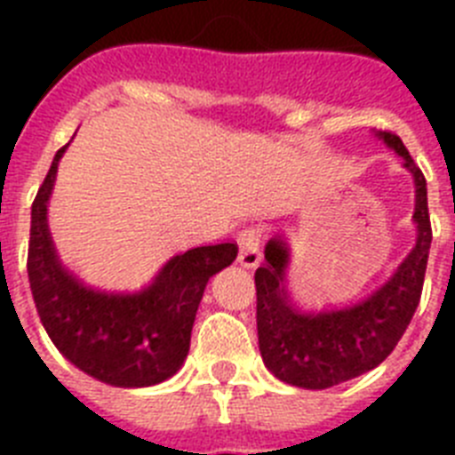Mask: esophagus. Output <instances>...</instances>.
<instances>
[{
  "label": "esophagus",
  "mask_w": 455,
  "mask_h": 455,
  "mask_svg": "<svg viewBox=\"0 0 455 455\" xmlns=\"http://www.w3.org/2000/svg\"><path fill=\"white\" fill-rule=\"evenodd\" d=\"M236 243H239V264L246 268H255L262 262V252H259V232L255 228H246L236 235Z\"/></svg>",
  "instance_id": "esophagus-1"
}]
</instances>
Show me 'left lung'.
I'll return each mask as SVG.
<instances>
[{
  "label": "left lung",
  "instance_id": "1",
  "mask_svg": "<svg viewBox=\"0 0 455 455\" xmlns=\"http://www.w3.org/2000/svg\"><path fill=\"white\" fill-rule=\"evenodd\" d=\"M412 172L417 187V243L383 287L360 303L303 312L289 303L284 268L289 248L280 236L264 248L267 262L255 271L257 337L268 371L283 383L305 389H325L371 371L394 351L415 315L424 287L431 251V216L426 198V178L403 140L392 132H378Z\"/></svg>",
  "mask_w": 455,
  "mask_h": 455
}]
</instances>
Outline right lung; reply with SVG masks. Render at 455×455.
<instances>
[{
    "mask_svg": "<svg viewBox=\"0 0 455 455\" xmlns=\"http://www.w3.org/2000/svg\"><path fill=\"white\" fill-rule=\"evenodd\" d=\"M31 204L27 273L38 316L54 347L75 367L114 387H148L182 367L191 328L209 277L230 267L236 243L200 246L171 257L139 291H104L84 284L61 264L47 228L59 159Z\"/></svg>",
    "mask_w": 455,
    "mask_h": 455,
    "instance_id": "obj_1",
    "label": "right lung"
}]
</instances>
